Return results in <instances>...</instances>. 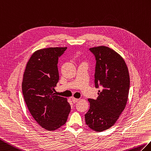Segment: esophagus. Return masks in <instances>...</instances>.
I'll return each instance as SVG.
<instances>
[{
	"label": "esophagus",
	"instance_id": "esophagus-1",
	"mask_svg": "<svg viewBox=\"0 0 151 151\" xmlns=\"http://www.w3.org/2000/svg\"><path fill=\"white\" fill-rule=\"evenodd\" d=\"M72 101H73V103H77L78 102L79 100V99H78V98H72Z\"/></svg>",
	"mask_w": 151,
	"mask_h": 151
}]
</instances>
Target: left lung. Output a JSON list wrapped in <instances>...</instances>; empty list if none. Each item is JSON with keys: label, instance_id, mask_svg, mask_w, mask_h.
<instances>
[{"label": "left lung", "instance_id": "8db88e82", "mask_svg": "<svg viewBox=\"0 0 151 151\" xmlns=\"http://www.w3.org/2000/svg\"><path fill=\"white\" fill-rule=\"evenodd\" d=\"M96 57L95 86L96 99H88L90 109L85 122L93 131L102 132L114 125L125 109L128 100L130 77L125 61L118 53L108 46L90 48Z\"/></svg>", "mask_w": 151, "mask_h": 151}]
</instances>
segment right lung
I'll list each match as a JSON object with an SVG mask.
<instances>
[{
    "label": "right lung",
    "mask_w": 151,
    "mask_h": 151,
    "mask_svg": "<svg viewBox=\"0 0 151 151\" xmlns=\"http://www.w3.org/2000/svg\"><path fill=\"white\" fill-rule=\"evenodd\" d=\"M67 47H50L32 55L23 75L22 90L25 103L39 125L49 131L59 129L68 119L71 107L67 99L56 95L59 76L58 59Z\"/></svg>",
    "instance_id": "add662e5"
}]
</instances>
